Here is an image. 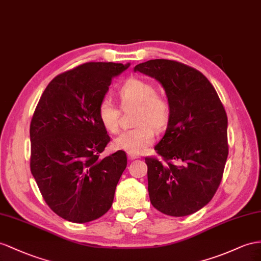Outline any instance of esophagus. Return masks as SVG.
Segmentation results:
<instances>
[{"instance_id": "esophagus-1", "label": "esophagus", "mask_w": 261, "mask_h": 261, "mask_svg": "<svg viewBox=\"0 0 261 261\" xmlns=\"http://www.w3.org/2000/svg\"><path fill=\"white\" fill-rule=\"evenodd\" d=\"M128 158H129L130 160H135V159H139V158H141V155L136 154V153H128Z\"/></svg>"}]
</instances>
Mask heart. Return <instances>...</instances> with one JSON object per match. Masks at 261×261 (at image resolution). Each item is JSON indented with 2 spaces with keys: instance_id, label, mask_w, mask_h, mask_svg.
Listing matches in <instances>:
<instances>
[{
  "instance_id": "1",
  "label": "heart",
  "mask_w": 261,
  "mask_h": 261,
  "mask_svg": "<svg viewBox=\"0 0 261 261\" xmlns=\"http://www.w3.org/2000/svg\"><path fill=\"white\" fill-rule=\"evenodd\" d=\"M118 97L123 109L137 106L135 123L137 126L123 131L115 140L116 148L128 153L144 152L154 142L155 129L161 130L171 117V105L168 98L156 93L155 86L141 78L131 77L118 88ZM121 111L108 97H103L98 105V118L103 128L117 133Z\"/></svg>"
}]
</instances>
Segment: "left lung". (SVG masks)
Returning <instances> with one entry per match:
<instances>
[{
	"instance_id": "8db88e82",
	"label": "left lung",
	"mask_w": 261,
	"mask_h": 261,
	"mask_svg": "<svg viewBox=\"0 0 261 261\" xmlns=\"http://www.w3.org/2000/svg\"><path fill=\"white\" fill-rule=\"evenodd\" d=\"M159 80L171 105L160 160L146 156L151 204L165 215L199 211L215 195L227 155V115L214 86L202 72L176 61L151 59L135 67Z\"/></svg>"
}]
</instances>
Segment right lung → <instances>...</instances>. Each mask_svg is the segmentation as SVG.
Listing matches in <instances>:
<instances>
[{
    "mask_svg": "<svg viewBox=\"0 0 261 261\" xmlns=\"http://www.w3.org/2000/svg\"><path fill=\"white\" fill-rule=\"evenodd\" d=\"M129 66L90 62L59 73L33 115L31 172L46 204L69 222L105 215L126 168L122 150L99 158L110 137L98 118V105L112 78Z\"/></svg>",
    "mask_w": 261,
    "mask_h": 261,
    "instance_id": "1",
    "label": "right lung"
}]
</instances>
